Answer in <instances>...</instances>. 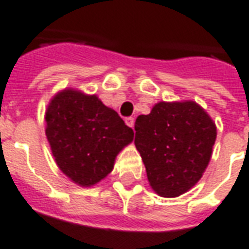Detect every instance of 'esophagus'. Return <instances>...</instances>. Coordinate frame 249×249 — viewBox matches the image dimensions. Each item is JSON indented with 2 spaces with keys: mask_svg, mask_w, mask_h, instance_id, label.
<instances>
[{
  "mask_svg": "<svg viewBox=\"0 0 249 249\" xmlns=\"http://www.w3.org/2000/svg\"><path fill=\"white\" fill-rule=\"evenodd\" d=\"M125 124L128 125V126H130V128H133V125H135V119H133V117H126V119H125Z\"/></svg>",
  "mask_w": 249,
  "mask_h": 249,
  "instance_id": "34e87169",
  "label": "esophagus"
}]
</instances>
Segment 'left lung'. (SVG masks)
<instances>
[{"instance_id": "8db88e82", "label": "left lung", "mask_w": 249, "mask_h": 249, "mask_svg": "<svg viewBox=\"0 0 249 249\" xmlns=\"http://www.w3.org/2000/svg\"><path fill=\"white\" fill-rule=\"evenodd\" d=\"M135 145L152 189L178 197L197 183L208 167L216 125L195 101L157 103L135 123Z\"/></svg>"}]
</instances>
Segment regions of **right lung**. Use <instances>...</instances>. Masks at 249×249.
I'll return each mask as SVG.
<instances>
[{
	"mask_svg": "<svg viewBox=\"0 0 249 249\" xmlns=\"http://www.w3.org/2000/svg\"><path fill=\"white\" fill-rule=\"evenodd\" d=\"M46 139L56 164L81 187H92L112 172L116 156L132 142L133 130L96 94L64 89L45 112Z\"/></svg>",
	"mask_w": 249,
	"mask_h": 249,
	"instance_id": "right-lung-1",
	"label": "right lung"
}]
</instances>
